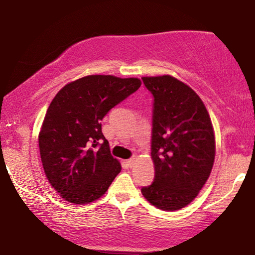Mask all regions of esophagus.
Segmentation results:
<instances>
[{
  "label": "esophagus",
  "mask_w": 255,
  "mask_h": 255,
  "mask_svg": "<svg viewBox=\"0 0 255 255\" xmlns=\"http://www.w3.org/2000/svg\"><path fill=\"white\" fill-rule=\"evenodd\" d=\"M135 162H136V157H131L130 159H128L127 160V165L129 167H131V166H134Z\"/></svg>",
  "instance_id": "1"
}]
</instances>
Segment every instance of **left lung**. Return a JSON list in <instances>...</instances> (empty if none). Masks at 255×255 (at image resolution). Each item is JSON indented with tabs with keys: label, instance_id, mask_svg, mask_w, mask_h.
Instances as JSON below:
<instances>
[{
	"label": "left lung",
	"instance_id": "left-lung-1",
	"mask_svg": "<svg viewBox=\"0 0 255 255\" xmlns=\"http://www.w3.org/2000/svg\"><path fill=\"white\" fill-rule=\"evenodd\" d=\"M153 96L151 155L154 180L140 189L144 198L162 211H177L198 196L215 158L210 115L200 97L180 80L144 77Z\"/></svg>",
	"mask_w": 255,
	"mask_h": 255
}]
</instances>
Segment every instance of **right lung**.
I'll list each match as a JSON object with an SVG mask.
<instances>
[{"label": "right lung", "instance_id": "add662e5", "mask_svg": "<svg viewBox=\"0 0 255 255\" xmlns=\"http://www.w3.org/2000/svg\"><path fill=\"white\" fill-rule=\"evenodd\" d=\"M140 87L137 78L88 75L63 87L49 105L39 134L49 183L73 204L101 198L121 165L102 132L110 110Z\"/></svg>", "mask_w": 255, "mask_h": 255}]
</instances>
